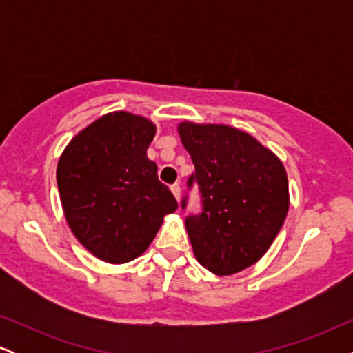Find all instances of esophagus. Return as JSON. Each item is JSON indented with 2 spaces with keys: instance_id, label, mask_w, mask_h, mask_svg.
<instances>
[{
  "instance_id": "34e87169",
  "label": "esophagus",
  "mask_w": 353,
  "mask_h": 353,
  "mask_svg": "<svg viewBox=\"0 0 353 353\" xmlns=\"http://www.w3.org/2000/svg\"><path fill=\"white\" fill-rule=\"evenodd\" d=\"M171 192L174 194V197H176V199L179 201V197H181V185L179 184H172L171 185Z\"/></svg>"
}]
</instances>
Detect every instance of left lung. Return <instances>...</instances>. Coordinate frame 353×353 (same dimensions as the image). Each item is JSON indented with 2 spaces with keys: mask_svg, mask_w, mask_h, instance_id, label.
Wrapping results in <instances>:
<instances>
[{
  "mask_svg": "<svg viewBox=\"0 0 353 353\" xmlns=\"http://www.w3.org/2000/svg\"><path fill=\"white\" fill-rule=\"evenodd\" d=\"M179 136L196 169L188 189L196 184L201 194V212L185 217L194 255L217 275L241 272L267 252L285 221V169L252 136L230 125L181 123Z\"/></svg>",
  "mask_w": 353,
  "mask_h": 353,
  "instance_id": "obj_1",
  "label": "left lung"
}]
</instances>
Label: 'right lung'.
<instances>
[{"label": "right lung", "mask_w": 353, "mask_h": 353, "mask_svg": "<svg viewBox=\"0 0 353 353\" xmlns=\"http://www.w3.org/2000/svg\"><path fill=\"white\" fill-rule=\"evenodd\" d=\"M156 125L117 111L76 134L58 163L56 179L64 216L76 239L111 264L139 257L165 214L177 209L148 157Z\"/></svg>", "instance_id": "right-lung-1"}]
</instances>
